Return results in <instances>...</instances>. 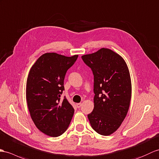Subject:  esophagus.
Instances as JSON below:
<instances>
[{"instance_id":"obj_1","label":"esophagus","mask_w":159,"mask_h":159,"mask_svg":"<svg viewBox=\"0 0 159 159\" xmlns=\"http://www.w3.org/2000/svg\"><path fill=\"white\" fill-rule=\"evenodd\" d=\"M81 105H82V104H81V103H78V104H76V107H77V108H80V107L81 106Z\"/></svg>"}]
</instances>
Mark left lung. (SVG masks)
Returning <instances> with one entry per match:
<instances>
[{
	"instance_id": "1",
	"label": "left lung",
	"mask_w": 159,
	"mask_h": 159,
	"mask_svg": "<svg viewBox=\"0 0 159 159\" xmlns=\"http://www.w3.org/2000/svg\"><path fill=\"white\" fill-rule=\"evenodd\" d=\"M81 57L94 76V108L87 115L89 120L98 134L109 135L120 126L129 108V71L123 58L109 49Z\"/></svg>"
}]
</instances>
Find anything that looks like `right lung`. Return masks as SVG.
<instances>
[{"label": "right lung", "instance_id": "obj_1", "mask_svg": "<svg viewBox=\"0 0 159 159\" xmlns=\"http://www.w3.org/2000/svg\"><path fill=\"white\" fill-rule=\"evenodd\" d=\"M78 56L47 53L30 70L26 83L29 112L36 127L51 137H58L67 130L75 112L67 99H61V95L66 72Z\"/></svg>", "mask_w": 159, "mask_h": 159}]
</instances>
